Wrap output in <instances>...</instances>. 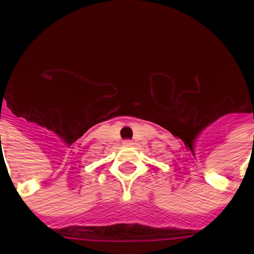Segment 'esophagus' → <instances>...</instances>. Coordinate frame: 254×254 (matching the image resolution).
<instances>
[{"label": "esophagus", "mask_w": 254, "mask_h": 254, "mask_svg": "<svg viewBox=\"0 0 254 254\" xmlns=\"http://www.w3.org/2000/svg\"><path fill=\"white\" fill-rule=\"evenodd\" d=\"M131 142H133V141H130V139H125V141H124L125 145H131Z\"/></svg>", "instance_id": "1"}]
</instances>
